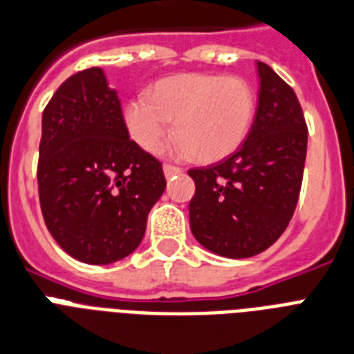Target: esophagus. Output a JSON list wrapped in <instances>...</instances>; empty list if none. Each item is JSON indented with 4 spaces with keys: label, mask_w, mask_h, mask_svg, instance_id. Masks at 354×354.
Here are the masks:
<instances>
[{
    "label": "esophagus",
    "mask_w": 354,
    "mask_h": 354,
    "mask_svg": "<svg viewBox=\"0 0 354 354\" xmlns=\"http://www.w3.org/2000/svg\"><path fill=\"white\" fill-rule=\"evenodd\" d=\"M180 172H182V169L176 167V165H171V163H165V165H163V174L167 178L174 176V174H180Z\"/></svg>",
    "instance_id": "1"
}]
</instances>
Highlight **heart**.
Returning a JSON list of instances; mask_svg holds the SVG:
<instances>
[{"instance_id": "1", "label": "heart", "mask_w": 354, "mask_h": 354, "mask_svg": "<svg viewBox=\"0 0 354 354\" xmlns=\"http://www.w3.org/2000/svg\"><path fill=\"white\" fill-rule=\"evenodd\" d=\"M257 111L251 83L238 76L183 73L163 77L125 107V125L143 151L154 152L171 131L174 149L198 162H218L245 142Z\"/></svg>"}]
</instances>
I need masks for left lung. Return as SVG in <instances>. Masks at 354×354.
<instances>
[{
  "label": "left lung",
  "mask_w": 354,
  "mask_h": 354,
  "mask_svg": "<svg viewBox=\"0 0 354 354\" xmlns=\"http://www.w3.org/2000/svg\"><path fill=\"white\" fill-rule=\"evenodd\" d=\"M258 109L245 142L209 167L189 171L196 192L189 202L198 242L225 258H249L281 236L300 196L307 125L297 94L258 62Z\"/></svg>",
  "instance_id": "8db88e82"
}]
</instances>
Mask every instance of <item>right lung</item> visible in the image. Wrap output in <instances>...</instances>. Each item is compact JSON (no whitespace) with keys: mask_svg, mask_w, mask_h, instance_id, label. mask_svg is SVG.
Returning <instances> with one entry per match:
<instances>
[{"mask_svg":"<svg viewBox=\"0 0 354 354\" xmlns=\"http://www.w3.org/2000/svg\"><path fill=\"white\" fill-rule=\"evenodd\" d=\"M165 185L162 163L129 138L102 68L65 80L43 111L37 160L39 205L57 245L93 266L129 257Z\"/></svg>","mask_w":354,"mask_h":354,"instance_id":"add662e5","label":"right lung"}]
</instances>
